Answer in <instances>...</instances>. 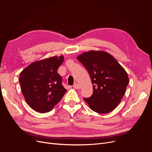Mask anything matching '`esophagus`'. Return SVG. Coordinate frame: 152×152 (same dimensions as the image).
Segmentation results:
<instances>
[{
  "mask_svg": "<svg viewBox=\"0 0 152 152\" xmlns=\"http://www.w3.org/2000/svg\"><path fill=\"white\" fill-rule=\"evenodd\" d=\"M73 87H74L75 89H80V86L77 83H75L74 84V85H73Z\"/></svg>",
  "mask_w": 152,
  "mask_h": 152,
  "instance_id": "esophagus-1",
  "label": "esophagus"
}]
</instances>
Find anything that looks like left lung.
<instances>
[{"label": "left lung", "mask_w": 152, "mask_h": 152, "mask_svg": "<svg viewBox=\"0 0 152 152\" xmlns=\"http://www.w3.org/2000/svg\"><path fill=\"white\" fill-rule=\"evenodd\" d=\"M87 69L93 85L91 97L84 98L90 108L99 113L112 112L121 102L129 84L127 73L111 54L90 50L77 57Z\"/></svg>", "instance_id": "8db88e82"}]
</instances>
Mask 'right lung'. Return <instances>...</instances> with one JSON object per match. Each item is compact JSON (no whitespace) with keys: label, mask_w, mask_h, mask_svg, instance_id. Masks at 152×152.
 Wrapping results in <instances>:
<instances>
[{"label":"right lung","mask_w":152,"mask_h":152,"mask_svg":"<svg viewBox=\"0 0 152 152\" xmlns=\"http://www.w3.org/2000/svg\"><path fill=\"white\" fill-rule=\"evenodd\" d=\"M64 57L54 56L32 63L20 73V83L26 102L35 111L46 113L61 99L66 89L57 70Z\"/></svg>","instance_id":"1"}]
</instances>
